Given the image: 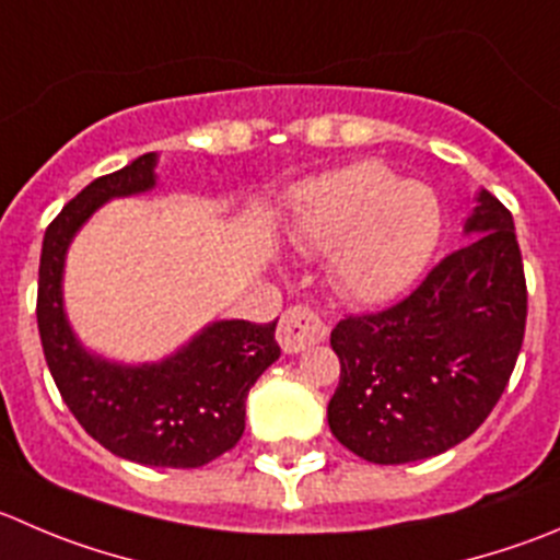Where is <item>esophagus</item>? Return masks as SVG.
Here are the masks:
<instances>
[{
  "label": "esophagus",
  "instance_id": "1",
  "mask_svg": "<svg viewBox=\"0 0 560 560\" xmlns=\"http://www.w3.org/2000/svg\"><path fill=\"white\" fill-rule=\"evenodd\" d=\"M324 338H327V324L311 307H289L280 318V327H277V343L283 346L285 354L311 349L313 343H322Z\"/></svg>",
  "mask_w": 560,
  "mask_h": 560
}]
</instances>
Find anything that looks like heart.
Wrapping results in <instances>:
<instances>
[{
    "mask_svg": "<svg viewBox=\"0 0 560 560\" xmlns=\"http://www.w3.org/2000/svg\"><path fill=\"white\" fill-rule=\"evenodd\" d=\"M443 236V206L431 186L398 180L376 162L349 164L307 180L294 200L291 242L329 255L343 296L387 302L423 275Z\"/></svg>",
    "mask_w": 560,
    "mask_h": 560,
    "instance_id": "b5f03b06",
    "label": "heart"
}]
</instances>
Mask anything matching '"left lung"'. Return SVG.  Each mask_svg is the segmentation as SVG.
I'll use <instances>...</instances> for the list:
<instances>
[{
    "mask_svg": "<svg viewBox=\"0 0 560 560\" xmlns=\"http://www.w3.org/2000/svg\"><path fill=\"white\" fill-rule=\"evenodd\" d=\"M465 233L393 307L329 335L340 382L329 431L360 459L407 465L454 448L489 418L523 349L528 291L511 211L478 191Z\"/></svg>",
    "mask_w": 560,
    "mask_h": 560,
    "instance_id": "obj_1",
    "label": "left lung"
}]
</instances>
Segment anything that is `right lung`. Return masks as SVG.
<instances>
[{"label": "right lung", "instance_id": "obj_1", "mask_svg": "<svg viewBox=\"0 0 560 560\" xmlns=\"http://www.w3.org/2000/svg\"><path fill=\"white\" fill-rule=\"evenodd\" d=\"M153 170L156 153H145L101 175L46 228L37 329L62 401L95 443L137 465L203 467L242 440L249 387L280 357L277 322H214L162 363L126 365L90 354L62 307L66 253L77 231L112 197L153 189Z\"/></svg>", "mask_w": 560, "mask_h": 560}]
</instances>
